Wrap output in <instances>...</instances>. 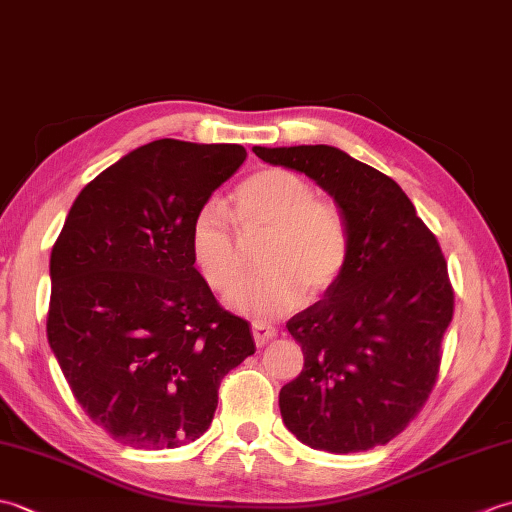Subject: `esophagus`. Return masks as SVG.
Instances as JSON below:
<instances>
[{
    "mask_svg": "<svg viewBox=\"0 0 512 512\" xmlns=\"http://www.w3.org/2000/svg\"><path fill=\"white\" fill-rule=\"evenodd\" d=\"M275 336H277V330L273 328V325H266L262 321L253 323V339H255L257 347H264L268 341H273Z\"/></svg>",
    "mask_w": 512,
    "mask_h": 512,
    "instance_id": "obj_1",
    "label": "esophagus"
}]
</instances>
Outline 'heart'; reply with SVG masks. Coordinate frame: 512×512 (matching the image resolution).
I'll return each mask as SVG.
<instances>
[{"mask_svg": "<svg viewBox=\"0 0 512 512\" xmlns=\"http://www.w3.org/2000/svg\"><path fill=\"white\" fill-rule=\"evenodd\" d=\"M233 222L257 248L262 273L234 286L242 275V246L226 213L209 202L193 215L189 255L204 284L226 292L228 308L255 321L297 310L306 292L321 299L339 284L350 262V228L336 204L317 198V187L288 169H264L233 193Z\"/></svg>", "mask_w": 512, "mask_h": 512, "instance_id": "heart-1", "label": "heart"}]
</instances>
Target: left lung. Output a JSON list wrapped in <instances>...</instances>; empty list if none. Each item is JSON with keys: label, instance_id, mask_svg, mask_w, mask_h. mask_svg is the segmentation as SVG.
Listing matches in <instances>:
<instances>
[{"label": "left lung", "instance_id": "8db88e82", "mask_svg": "<svg viewBox=\"0 0 512 512\" xmlns=\"http://www.w3.org/2000/svg\"><path fill=\"white\" fill-rule=\"evenodd\" d=\"M270 165L306 173L350 228L343 277L286 328L301 374L279 391L281 418L303 444L356 453L387 444L436 385L453 317L447 262L416 206L378 169L330 145L253 147Z\"/></svg>", "mask_w": 512, "mask_h": 512}]
</instances>
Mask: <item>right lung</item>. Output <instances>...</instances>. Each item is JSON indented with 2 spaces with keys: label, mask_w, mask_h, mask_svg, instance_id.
I'll return each mask as SVG.
<instances>
[{
  "label": "right lung",
  "mask_w": 512,
  "mask_h": 512,
  "mask_svg": "<svg viewBox=\"0 0 512 512\" xmlns=\"http://www.w3.org/2000/svg\"><path fill=\"white\" fill-rule=\"evenodd\" d=\"M242 145L162 138L76 195L50 255L48 343L74 398L118 442L176 449L211 427L217 389L255 354L189 255V226Z\"/></svg>",
  "instance_id": "obj_1"
}]
</instances>
